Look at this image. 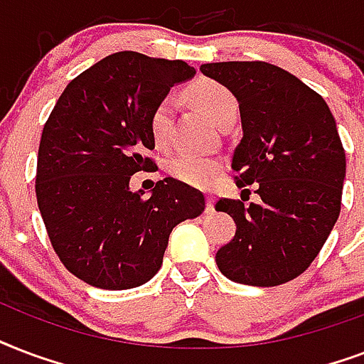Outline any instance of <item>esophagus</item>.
<instances>
[{
	"label": "esophagus",
	"mask_w": 364,
	"mask_h": 364,
	"mask_svg": "<svg viewBox=\"0 0 364 364\" xmlns=\"http://www.w3.org/2000/svg\"><path fill=\"white\" fill-rule=\"evenodd\" d=\"M214 203H216V199H214L213 196H207V207H205V213H214Z\"/></svg>",
	"instance_id": "esophagus-1"
}]
</instances>
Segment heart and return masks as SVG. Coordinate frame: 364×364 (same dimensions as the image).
<instances>
[{
  "label": "heart",
  "instance_id": "b5f03b06",
  "mask_svg": "<svg viewBox=\"0 0 364 364\" xmlns=\"http://www.w3.org/2000/svg\"><path fill=\"white\" fill-rule=\"evenodd\" d=\"M190 97L203 112H207L218 125L226 123L232 115H237V100L232 91L214 80H197L188 89ZM173 115L174 100L173 97H163L156 104L150 115V131L154 142L159 148H165L173 136ZM222 161L218 157H203L193 154H178L168 163V173L180 182L190 186H208L220 173Z\"/></svg>",
  "mask_w": 364,
  "mask_h": 364
}]
</instances>
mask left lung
<instances>
[{"instance_id": "obj_1", "label": "left lung", "mask_w": 364, "mask_h": 364, "mask_svg": "<svg viewBox=\"0 0 364 364\" xmlns=\"http://www.w3.org/2000/svg\"><path fill=\"white\" fill-rule=\"evenodd\" d=\"M201 72L237 98L243 138L232 168L262 199L216 203L237 226L216 264L235 283L277 287L308 269L338 220L346 151L336 121L321 95L267 62H210Z\"/></svg>"}]
</instances>
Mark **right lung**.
<instances>
[{"instance_id": "add662e5", "label": "right lung", "mask_w": 364, "mask_h": 364, "mask_svg": "<svg viewBox=\"0 0 364 364\" xmlns=\"http://www.w3.org/2000/svg\"><path fill=\"white\" fill-rule=\"evenodd\" d=\"M196 70L134 50L106 56L68 83L43 127L36 196L50 245L91 287L123 290L150 281L174 226L205 210V196L174 178L131 191L156 163L150 115Z\"/></svg>"}]
</instances>
